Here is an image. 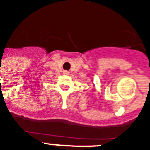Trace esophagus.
Instances as JSON below:
<instances>
[{
	"label": "esophagus",
	"instance_id": "esophagus-1",
	"mask_svg": "<svg viewBox=\"0 0 150 150\" xmlns=\"http://www.w3.org/2000/svg\"><path fill=\"white\" fill-rule=\"evenodd\" d=\"M64 73H65V74H66V75H69V71H64Z\"/></svg>",
	"mask_w": 150,
	"mask_h": 150
}]
</instances>
